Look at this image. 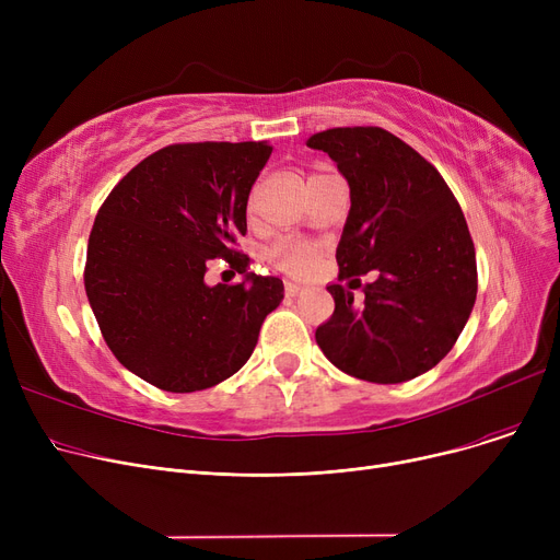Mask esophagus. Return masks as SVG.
Listing matches in <instances>:
<instances>
[{
  "mask_svg": "<svg viewBox=\"0 0 560 560\" xmlns=\"http://www.w3.org/2000/svg\"><path fill=\"white\" fill-rule=\"evenodd\" d=\"M283 288H285V295H288V298H295L298 292L302 290V285H300L298 281H285V283H283Z\"/></svg>",
  "mask_w": 560,
  "mask_h": 560,
  "instance_id": "1",
  "label": "esophagus"
}]
</instances>
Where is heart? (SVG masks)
<instances>
[{
	"instance_id": "b5f03b06",
	"label": "heart",
	"mask_w": 560,
	"mask_h": 560,
	"mask_svg": "<svg viewBox=\"0 0 560 560\" xmlns=\"http://www.w3.org/2000/svg\"><path fill=\"white\" fill-rule=\"evenodd\" d=\"M322 172H313L308 179L317 176ZM317 243L308 241V238H295V235H285V238H279L270 249H268V258L285 275L292 277H302L306 272H311V268L317 260Z\"/></svg>"
}]
</instances>
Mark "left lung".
Segmentation results:
<instances>
[{"mask_svg": "<svg viewBox=\"0 0 560 560\" xmlns=\"http://www.w3.org/2000/svg\"><path fill=\"white\" fill-rule=\"evenodd\" d=\"M336 161L351 209L336 249V308L315 340L342 372L401 384L443 361L477 300V256L460 206L440 172L381 127H336L306 140ZM349 283V288H351Z\"/></svg>", "mask_w": 560, "mask_h": 560, "instance_id": "obj_1", "label": "left lung"}]
</instances>
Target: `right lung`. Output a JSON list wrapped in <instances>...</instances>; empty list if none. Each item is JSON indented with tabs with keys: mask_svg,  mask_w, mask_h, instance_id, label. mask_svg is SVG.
Instances as JSON below:
<instances>
[{
	"mask_svg": "<svg viewBox=\"0 0 560 560\" xmlns=\"http://www.w3.org/2000/svg\"><path fill=\"white\" fill-rule=\"evenodd\" d=\"M268 142L167 144L122 176L95 218L83 283L108 349L167 393L211 388L238 372L283 281L249 272L235 249ZM213 257L246 275L206 287Z\"/></svg>",
	"mask_w": 560,
	"mask_h": 560,
	"instance_id": "right-lung-1",
	"label": "right lung"
}]
</instances>
